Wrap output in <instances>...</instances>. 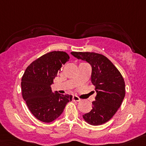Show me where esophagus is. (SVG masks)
<instances>
[{
    "label": "esophagus",
    "mask_w": 146,
    "mask_h": 146,
    "mask_svg": "<svg viewBox=\"0 0 146 146\" xmlns=\"http://www.w3.org/2000/svg\"><path fill=\"white\" fill-rule=\"evenodd\" d=\"M72 99H73V101H74V102H79V101L81 100H80L78 97L76 96V95H73Z\"/></svg>",
    "instance_id": "1"
}]
</instances>
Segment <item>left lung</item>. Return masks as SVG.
I'll list each match as a JSON object with an SVG mask.
<instances>
[{"instance_id": "8db88e82", "label": "left lung", "mask_w": 146, "mask_h": 146, "mask_svg": "<svg viewBox=\"0 0 146 146\" xmlns=\"http://www.w3.org/2000/svg\"><path fill=\"white\" fill-rule=\"evenodd\" d=\"M70 54L92 66L91 81L97 95L92 102V110L82 117L89 124H103L112 118L124 99V80L115 66L102 54L75 51Z\"/></svg>"}]
</instances>
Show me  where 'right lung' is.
I'll use <instances>...</instances> for the list:
<instances>
[{"mask_svg": "<svg viewBox=\"0 0 146 146\" xmlns=\"http://www.w3.org/2000/svg\"><path fill=\"white\" fill-rule=\"evenodd\" d=\"M64 51H51L34 61L22 78V95L32 114L41 121L50 123L64 111L72 95L53 92L51 85L62 65L68 61Z\"/></svg>", "mask_w": 146, "mask_h": 146, "instance_id": "obj_1", "label": "right lung"}]
</instances>
